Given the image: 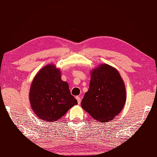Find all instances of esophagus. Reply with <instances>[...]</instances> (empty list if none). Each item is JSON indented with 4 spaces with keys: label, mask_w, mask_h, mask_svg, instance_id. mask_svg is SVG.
Segmentation results:
<instances>
[{
    "label": "esophagus",
    "mask_w": 157,
    "mask_h": 157,
    "mask_svg": "<svg viewBox=\"0 0 157 157\" xmlns=\"http://www.w3.org/2000/svg\"><path fill=\"white\" fill-rule=\"evenodd\" d=\"M75 98L77 99V101H78V103L79 105L81 103V98L79 97V96H76Z\"/></svg>",
    "instance_id": "esophagus-1"
}]
</instances>
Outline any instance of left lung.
I'll return each instance as SVG.
<instances>
[{"instance_id": "8db88e82", "label": "left lung", "mask_w": 157, "mask_h": 157, "mask_svg": "<svg viewBox=\"0 0 157 157\" xmlns=\"http://www.w3.org/2000/svg\"><path fill=\"white\" fill-rule=\"evenodd\" d=\"M126 101L125 86L117 70L102 64L92 70L90 87L81 106L100 122L111 121L121 111Z\"/></svg>"}]
</instances>
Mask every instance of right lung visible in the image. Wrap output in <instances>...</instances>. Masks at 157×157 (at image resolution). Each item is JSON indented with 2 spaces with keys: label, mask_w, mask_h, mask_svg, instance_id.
Returning <instances> with one entry per match:
<instances>
[{
  "label": "right lung",
  "mask_w": 157,
  "mask_h": 157,
  "mask_svg": "<svg viewBox=\"0 0 157 157\" xmlns=\"http://www.w3.org/2000/svg\"><path fill=\"white\" fill-rule=\"evenodd\" d=\"M29 102L42 121L54 122L78 104L69 85L61 79V71L53 64L42 67L34 77L29 90Z\"/></svg>",
  "instance_id": "right-lung-1"
}]
</instances>
